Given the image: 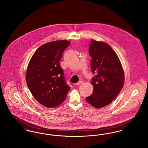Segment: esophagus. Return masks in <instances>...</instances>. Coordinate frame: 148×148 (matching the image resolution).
<instances>
[{
  "label": "esophagus",
  "mask_w": 148,
  "mask_h": 148,
  "mask_svg": "<svg viewBox=\"0 0 148 148\" xmlns=\"http://www.w3.org/2000/svg\"><path fill=\"white\" fill-rule=\"evenodd\" d=\"M83 83V81H82V80H80L79 82H77L76 83V85H79L82 84Z\"/></svg>",
  "instance_id": "esophagus-1"
}]
</instances>
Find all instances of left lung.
Returning <instances> with one entry per match:
<instances>
[{
	"label": "left lung",
	"instance_id": "obj_1",
	"mask_svg": "<svg viewBox=\"0 0 148 148\" xmlns=\"http://www.w3.org/2000/svg\"><path fill=\"white\" fill-rule=\"evenodd\" d=\"M89 52L92 73L97 75L91 82L93 92L86 100L100 108L111 103L119 93L124 83V71L118 56L107 43L92 40Z\"/></svg>",
	"mask_w": 148,
	"mask_h": 148
}]
</instances>
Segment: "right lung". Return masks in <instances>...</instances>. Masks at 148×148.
Wrapping results in <instances>:
<instances>
[{"mask_svg":"<svg viewBox=\"0 0 148 148\" xmlns=\"http://www.w3.org/2000/svg\"><path fill=\"white\" fill-rule=\"evenodd\" d=\"M71 43L66 40L45 43L36 50L29 63L25 77L27 86L35 99L44 106H59L71 89L59 64Z\"/></svg>","mask_w":148,"mask_h":148,"instance_id":"1","label":"right lung"}]
</instances>
